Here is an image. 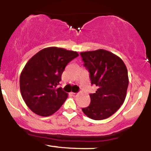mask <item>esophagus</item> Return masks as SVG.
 <instances>
[{
    "mask_svg": "<svg viewBox=\"0 0 151 151\" xmlns=\"http://www.w3.org/2000/svg\"><path fill=\"white\" fill-rule=\"evenodd\" d=\"M70 94L72 95V96H77V93H74V92H71Z\"/></svg>",
    "mask_w": 151,
    "mask_h": 151,
    "instance_id": "obj_1",
    "label": "esophagus"
}]
</instances>
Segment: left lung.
Segmentation results:
<instances>
[{
	"label": "left lung",
	"mask_w": 151,
	"mask_h": 151,
	"mask_svg": "<svg viewBox=\"0 0 151 151\" xmlns=\"http://www.w3.org/2000/svg\"><path fill=\"white\" fill-rule=\"evenodd\" d=\"M84 65L89 70L91 84L96 92L90 93L89 106L82 109L86 116L93 120H103L119 110L126 96L129 77L123 60L105 50L80 53Z\"/></svg>",
	"instance_id": "obj_1"
}]
</instances>
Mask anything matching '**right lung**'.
I'll return each instance as SVG.
<instances>
[{
	"mask_svg": "<svg viewBox=\"0 0 151 151\" xmlns=\"http://www.w3.org/2000/svg\"><path fill=\"white\" fill-rule=\"evenodd\" d=\"M77 56V52L50 47L28 60L20 74V89L24 101L32 111L49 116L62 106L68 93L58 86L65 67Z\"/></svg>",
	"mask_w": 151,
	"mask_h": 151,
	"instance_id": "add662e5",
	"label": "right lung"
}]
</instances>
